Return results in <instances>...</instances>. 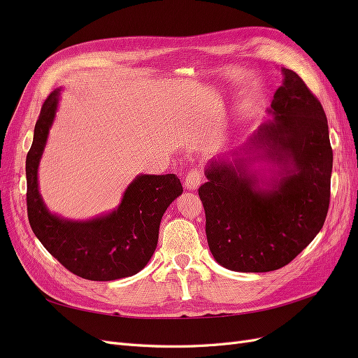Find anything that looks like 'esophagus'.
<instances>
[{
	"instance_id": "1",
	"label": "esophagus",
	"mask_w": 358,
	"mask_h": 358,
	"mask_svg": "<svg viewBox=\"0 0 358 358\" xmlns=\"http://www.w3.org/2000/svg\"><path fill=\"white\" fill-rule=\"evenodd\" d=\"M201 179H203V176H201L200 171L191 170V171L188 173V175L185 176V179H183V185H185V188H187L188 191H196V189H199V187H200Z\"/></svg>"
}]
</instances>
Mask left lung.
<instances>
[{
	"mask_svg": "<svg viewBox=\"0 0 358 358\" xmlns=\"http://www.w3.org/2000/svg\"><path fill=\"white\" fill-rule=\"evenodd\" d=\"M282 85L242 146L213 158L199 196L209 249L233 272L287 266L322 229L330 204L333 150L321 103L299 74Z\"/></svg>",
	"mask_w": 358,
	"mask_h": 358,
	"instance_id": "left-lung-1",
	"label": "left lung"
}]
</instances>
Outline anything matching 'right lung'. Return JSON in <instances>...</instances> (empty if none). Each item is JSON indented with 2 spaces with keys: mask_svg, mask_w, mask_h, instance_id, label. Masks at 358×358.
<instances>
[{
  "mask_svg": "<svg viewBox=\"0 0 358 358\" xmlns=\"http://www.w3.org/2000/svg\"><path fill=\"white\" fill-rule=\"evenodd\" d=\"M61 88L41 107L27 155V206L32 231L70 272L90 280H115L138 273L154 255L161 218L183 192L175 175H137L117 208L74 221L52 213L38 189V166L55 121Z\"/></svg>",
  "mask_w": 358,
  "mask_h": 358,
  "instance_id": "add662e5",
  "label": "right lung"
}]
</instances>
